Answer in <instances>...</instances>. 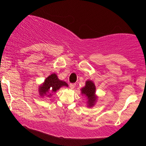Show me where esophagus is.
Here are the masks:
<instances>
[{
  "mask_svg": "<svg viewBox=\"0 0 146 146\" xmlns=\"http://www.w3.org/2000/svg\"><path fill=\"white\" fill-rule=\"evenodd\" d=\"M69 86H70V88H71V89H74L75 87V84H71L69 85Z\"/></svg>",
  "mask_w": 146,
  "mask_h": 146,
  "instance_id": "esophagus-1",
  "label": "esophagus"
}]
</instances>
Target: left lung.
<instances>
[{
	"label": "left lung",
	"mask_w": 146,
	"mask_h": 146,
	"mask_svg": "<svg viewBox=\"0 0 146 146\" xmlns=\"http://www.w3.org/2000/svg\"><path fill=\"white\" fill-rule=\"evenodd\" d=\"M96 87L94 82L91 80H87L85 83V86L81 88L82 95H85L87 99V107L91 108L94 106L98 97L96 94Z\"/></svg>",
	"instance_id": "left-lung-1"
}]
</instances>
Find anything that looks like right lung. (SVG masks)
<instances>
[{"instance_id": "add662e5", "label": "right lung", "mask_w": 146, "mask_h": 146, "mask_svg": "<svg viewBox=\"0 0 146 146\" xmlns=\"http://www.w3.org/2000/svg\"><path fill=\"white\" fill-rule=\"evenodd\" d=\"M63 86L68 87V84L64 81L59 80L56 73H52L45 79L44 82L39 86V95L42 98H50L53 95V93H56L57 90Z\"/></svg>"}]
</instances>
